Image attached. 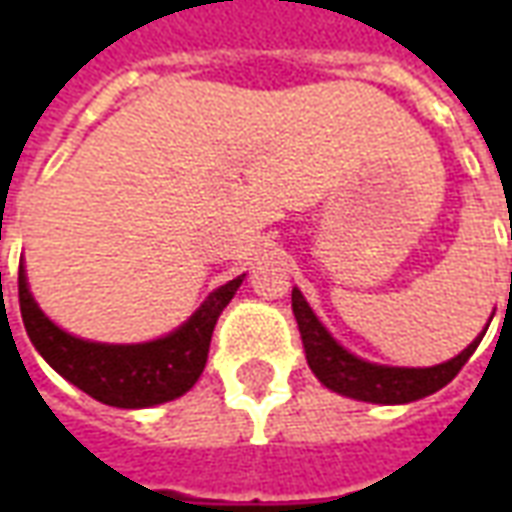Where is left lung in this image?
Masks as SVG:
<instances>
[{
	"instance_id": "1",
	"label": "left lung",
	"mask_w": 512,
	"mask_h": 512,
	"mask_svg": "<svg viewBox=\"0 0 512 512\" xmlns=\"http://www.w3.org/2000/svg\"><path fill=\"white\" fill-rule=\"evenodd\" d=\"M293 315L299 323L301 343L307 354V365L318 376L323 386H329L332 392H340L354 400L365 403H411L419 397H428L439 392L441 386H447L452 378L461 373V367L469 362L474 348L480 345L483 334L474 340L469 348H463L461 354L436 367H384L370 365L365 359H356L348 354L343 345L332 340V334L323 329V323L315 318L310 304L304 301L301 290L293 288Z\"/></svg>"
}]
</instances>
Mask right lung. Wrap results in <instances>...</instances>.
Segmentation results:
<instances>
[{"mask_svg": "<svg viewBox=\"0 0 512 512\" xmlns=\"http://www.w3.org/2000/svg\"><path fill=\"white\" fill-rule=\"evenodd\" d=\"M241 277L213 290L178 332L142 345H104L79 340L40 312L18 268V304L32 345L62 378L95 400L117 408H145L189 392L208 362L213 326L230 304Z\"/></svg>", "mask_w": 512, "mask_h": 512, "instance_id": "obj_1", "label": "right lung"}]
</instances>
